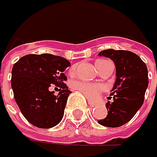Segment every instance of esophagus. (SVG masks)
Here are the masks:
<instances>
[{"instance_id":"1","label":"esophagus","mask_w":157,"mask_h":157,"mask_svg":"<svg viewBox=\"0 0 157 157\" xmlns=\"http://www.w3.org/2000/svg\"><path fill=\"white\" fill-rule=\"evenodd\" d=\"M88 103H89L90 106H91V107H93V106H95V105H96V104H94V103H92V102H90V101H89Z\"/></svg>"}]
</instances>
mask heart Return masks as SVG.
<instances>
[{"instance_id":"b5f03b06","label":"heart","mask_w":157,"mask_h":157,"mask_svg":"<svg viewBox=\"0 0 157 157\" xmlns=\"http://www.w3.org/2000/svg\"><path fill=\"white\" fill-rule=\"evenodd\" d=\"M103 60H98L95 63V66L102 62ZM77 67L74 66L71 67L70 71L71 73H75ZM73 89L81 92L84 96H86L88 99L90 100H94L100 95L102 90H104L103 86L101 84H97V83H90V82H85V81H75L73 83Z\"/></svg>"}]
</instances>
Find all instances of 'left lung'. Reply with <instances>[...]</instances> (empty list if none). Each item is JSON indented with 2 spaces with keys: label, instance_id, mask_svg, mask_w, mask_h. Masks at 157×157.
I'll return each mask as SVG.
<instances>
[{
  "label": "left lung",
  "instance_id": "left-lung-1",
  "mask_svg": "<svg viewBox=\"0 0 157 157\" xmlns=\"http://www.w3.org/2000/svg\"><path fill=\"white\" fill-rule=\"evenodd\" d=\"M99 55L113 60L117 78L110 93L114 101L106 103L107 116L98 123L117 128L128 123L142 107L148 87V70L141 58L129 51L108 49Z\"/></svg>",
  "mask_w": 157,
  "mask_h": 157
}]
</instances>
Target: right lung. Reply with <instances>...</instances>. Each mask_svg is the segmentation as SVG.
Wrapping results in <instances>:
<instances>
[{
	"mask_svg": "<svg viewBox=\"0 0 157 157\" xmlns=\"http://www.w3.org/2000/svg\"><path fill=\"white\" fill-rule=\"evenodd\" d=\"M68 67L66 58L50 53L28 54L13 65L11 83L14 100L25 118L35 127L50 128L62 120L71 93L64 83ZM52 84L60 88L57 95L48 90Z\"/></svg>",
	"mask_w": 157,
	"mask_h": 157,
	"instance_id": "1",
	"label": "right lung"
}]
</instances>
